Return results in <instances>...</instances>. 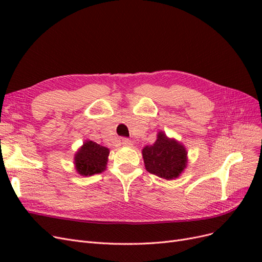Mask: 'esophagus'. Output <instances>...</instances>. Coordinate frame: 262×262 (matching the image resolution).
I'll return each instance as SVG.
<instances>
[{
  "mask_svg": "<svg viewBox=\"0 0 262 262\" xmlns=\"http://www.w3.org/2000/svg\"><path fill=\"white\" fill-rule=\"evenodd\" d=\"M121 144L124 145V146H132V142H131V140H129V139L122 138V139H121Z\"/></svg>",
  "mask_w": 262,
  "mask_h": 262,
  "instance_id": "obj_1",
  "label": "esophagus"
}]
</instances>
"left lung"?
Segmentation results:
<instances>
[{
    "instance_id": "obj_1",
    "label": "left lung",
    "mask_w": 262,
    "mask_h": 262,
    "mask_svg": "<svg viewBox=\"0 0 262 262\" xmlns=\"http://www.w3.org/2000/svg\"><path fill=\"white\" fill-rule=\"evenodd\" d=\"M145 168L148 172L165 178H177L187 164V150L177 141L160 132L153 145L142 150Z\"/></svg>"
}]
</instances>
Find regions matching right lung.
<instances>
[{
	"label": "right lung",
	"mask_w": 262,
	"mask_h": 262,
	"mask_svg": "<svg viewBox=\"0 0 262 262\" xmlns=\"http://www.w3.org/2000/svg\"><path fill=\"white\" fill-rule=\"evenodd\" d=\"M109 149L93 141H86L75 154V166L78 173L92 176L106 169Z\"/></svg>",
	"instance_id": "1"
}]
</instances>
